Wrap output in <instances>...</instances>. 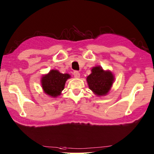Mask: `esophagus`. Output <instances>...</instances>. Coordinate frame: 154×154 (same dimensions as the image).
Returning a JSON list of instances; mask_svg holds the SVG:
<instances>
[{
  "instance_id": "obj_1",
  "label": "esophagus",
  "mask_w": 154,
  "mask_h": 154,
  "mask_svg": "<svg viewBox=\"0 0 154 154\" xmlns=\"http://www.w3.org/2000/svg\"><path fill=\"white\" fill-rule=\"evenodd\" d=\"M73 75L75 78H79L80 77V73L77 71H75L73 72Z\"/></svg>"
}]
</instances>
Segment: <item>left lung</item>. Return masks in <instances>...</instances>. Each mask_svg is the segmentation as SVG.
Instances as JSON below:
<instances>
[{"mask_svg": "<svg viewBox=\"0 0 154 154\" xmlns=\"http://www.w3.org/2000/svg\"><path fill=\"white\" fill-rule=\"evenodd\" d=\"M89 89L97 96H104L110 90L114 82V76L110 71H104L100 66L91 69V73L87 77Z\"/></svg>", "mask_w": 154, "mask_h": 154, "instance_id": "1", "label": "left lung"}]
</instances>
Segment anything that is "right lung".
I'll return each instance as SVG.
<instances>
[{"instance_id":"add662e5","label":"right lung","mask_w":154,"mask_h":154,"mask_svg":"<svg viewBox=\"0 0 154 154\" xmlns=\"http://www.w3.org/2000/svg\"><path fill=\"white\" fill-rule=\"evenodd\" d=\"M70 77L69 74H63L57 70H52L42 78V86L46 94L57 97L63 90L66 81Z\"/></svg>"}]
</instances>
